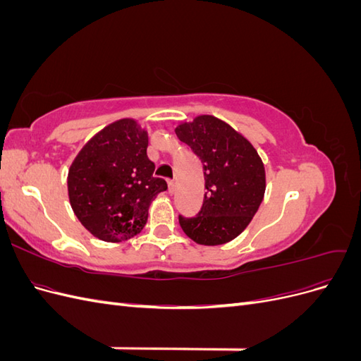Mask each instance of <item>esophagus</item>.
I'll list each match as a JSON object with an SVG mask.
<instances>
[{"instance_id": "34e87169", "label": "esophagus", "mask_w": 361, "mask_h": 361, "mask_svg": "<svg viewBox=\"0 0 361 361\" xmlns=\"http://www.w3.org/2000/svg\"><path fill=\"white\" fill-rule=\"evenodd\" d=\"M167 185H169V192H170V194H173V192H174V190H176V183H174L173 180H169V183H167Z\"/></svg>"}]
</instances>
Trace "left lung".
Returning <instances> with one entry per match:
<instances>
[{
  "label": "left lung",
  "instance_id": "8db88e82",
  "mask_svg": "<svg viewBox=\"0 0 361 361\" xmlns=\"http://www.w3.org/2000/svg\"><path fill=\"white\" fill-rule=\"evenodd\" d=\"M176 135L202 161L206 188L200 212L191 218L179 215L182 231L202 245L232 241L264 200L262 159L247 138L212 116L179 125Z\"/></svg>",
  "mask_w": 361,
  "mask_h": 361
}]
</instances>
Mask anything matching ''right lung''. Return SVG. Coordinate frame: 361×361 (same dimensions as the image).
Here are the masks:
<instances>
[{
    "instance_id": "add662e5",
    "label": "right lung",
    "mask_w": 361,
    "mask_h": 361,
    "mask_svg": "<svg viewBox=\"0 0 361 361\" xmlns=\"http://www.w3.org/2000/svg\"><path fill=\"white\" fill-rule=\"evenodd\" d=\"M149 138L134 120L104 128L75 158L68 176L71 206L96 238L118 243L143 231L149 204L167 183L154 178Z\"/></svg>"
}]
</instances>
